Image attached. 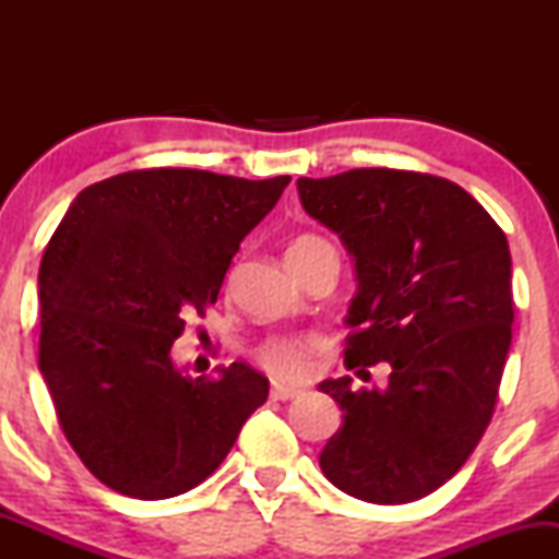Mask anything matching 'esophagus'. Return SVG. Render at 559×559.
I'll return each mask as SVG.
<instances>
[{
  "instance_id": "34e87169",
  "label": "esophagus",
  "mask_w": 559,
  "mask_h": 559,
  "mask_svg": "<svg viewBox=\"0 0 559 559\" xmlns=\"http://www.w3.org/2000/svg\"><path fill=\"white\" fill-rule=\"evenodd\" d=\"M294 396H299L297 389L284 386V383H273L271 400H275V402H288V400H294Z\"/></svg>"
}]
</instances>
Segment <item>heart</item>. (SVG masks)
<instances>
[{
	"label": "heart",
	"mask_w": 559,
	"mask_h": 559,
	"mask_svg": "<svg viewBox=\"0 0 559 559\" xmlns=\"http://www.w3.org/2000/svg\"><path fill=\"white\" fill-rule=\"evenodd\" d=\"M318 241V236H299V239L288 247V252H297V249H305ZM320 344L323 342L316 336H271L254 349V357H258L262 368H265L273 378H278V381L299 383L310 376L312 352L320 349Z\"/></svg>",
	"instance_id": "obj_1"
}]
</instances>
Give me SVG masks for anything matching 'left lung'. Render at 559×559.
I'll return each instance as SVG.
<instances>
[{
    "label": "left lung",
    "mask_w": 559,
    "mask_h": 559,
    "mask_svg": "<svg viewBox=\"0 0 559 559\" xmlns=\"http://www.w3.org/2000/svg\"><path fill=\"white\" fill-rule=\"evenodd\" d=\"M297 189L355 260L344 365L362 381L391 365L383 391L320 383L344 413L320 467L349 497L415 502L465 465L493 415L515 318L504 230L428 173L357 168Z\"/></svg>",
    "instance_id": "left-lung-1"
}]
</instances>
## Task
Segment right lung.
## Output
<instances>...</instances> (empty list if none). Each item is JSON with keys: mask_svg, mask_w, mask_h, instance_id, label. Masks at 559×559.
Returning <instances> with one entry per match:
<instances>
[{"mask_svg": "<svg viewBox=\"0 0 559 559\" xmlns=\"http://www.w3.org/2000/svg\"><path fill=\"white\" fill-rule=\"evenodd\" d=\"M292 178L191 168L131 170L86 186L38 271V370L62 433L105 486L168 499L202 484L267 400L234 362L183 376L173 342L221 294L239 243Z\"/></svg>", "mask_w": 559, "mask_h": 559, "instance_id": "right-lung-1", "label": "right lung"}]
</instances>
